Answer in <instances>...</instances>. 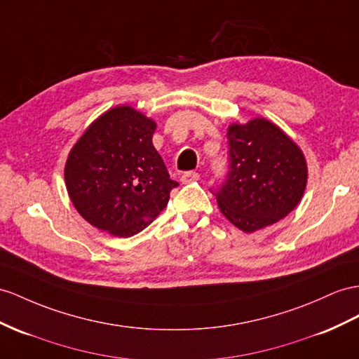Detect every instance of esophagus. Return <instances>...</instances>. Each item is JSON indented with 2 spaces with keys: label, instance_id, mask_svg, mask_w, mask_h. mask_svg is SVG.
<instances>
[{
  "label": "esophagus",
  "instance_id": "obj_1",
  "mask_svg": "<svg viewBox=\"0 0 359 359\" xmlns=\"http://www.w3.org/2000/svg\"><path fill=\"white\" fill-rule=\"evenodd\" d=\"M200 179V174L197 171H187L182 174V182L183 183H191V182H196Z\"/></svg>",
  "mask_w": 359,
  "mask_h": 359
}]
</instances>
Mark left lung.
<instances>
[{
    "mask_svg": "<svg viewBox=\"0 0 359 359\" xmlns=\"http://www.w3.org/2000/svg\"><path fill=\"white\" fill-rule=\"evenodd\" d=\"M227 145L226 179L210 188L223 215L244 232L287 217L306 187V162L299 147L262 118L229 127Z\"/></svg>",
    "mask_w": 359,
    "mask_h": 359,
    "instance_id": "left-lung-1",
    "label": "left lung"
}]
</instances>
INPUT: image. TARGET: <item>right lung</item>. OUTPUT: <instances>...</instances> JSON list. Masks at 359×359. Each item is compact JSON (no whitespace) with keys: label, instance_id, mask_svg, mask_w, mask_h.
<instances>
[{"label":"right lung","instance_id":"obj_1","mask_svg":"<svg viewBox=\"0 0 359 359\" xmlns=\"http://www.w3.org/2000/svg\"><path fill=\"white\" fill-rule=\"evenodd\" d=\"M156 124L128 106L101 115L71 150L67 189L79 214L101 231H144L179 187L153 147Z\"/></svg>","mask_w":359,"mask_h":359}]
</instances>
